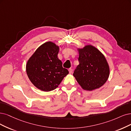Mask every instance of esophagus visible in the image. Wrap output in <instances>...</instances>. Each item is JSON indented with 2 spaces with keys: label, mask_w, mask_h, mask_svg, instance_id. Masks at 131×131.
I'll return each instance as SVG.
<instances>
[{
  "label": "esophagus",
  "mask_w": 131,
  "mask_h": 131,
  "mask_svg": "<svg viewBox=\"0 0 131 131\" xmlns=\"http://www.w3.org/2000/svg\"><path fill=\"white\" fill-rule=\"evenodd\" d=\"M69 73L71 74L72 73V72H73V70H72L71 68H70L69 69Z\"/></svg>",
  "instance_id": "esophagus-1"
}]
</instances>
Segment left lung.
<instances>
[{"mask_svg": "<svg viewBox=\"0 0 131 131\" xmlns=\"http://www.w3.org/2000/svg\"><path fill=\"white\" fill-rule=\"evenodd\" d=\"M79 64L75 69L73 76L85 90L92 91L102 86L110 74L108 63L104 56L91 45L79 49Z\"/></svg>", "mask_w": 131, "mask_h": 131, "instance_id": "obj_1", "label": "left lung"}]
</instances>
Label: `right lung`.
I'll return each instance as SVG.
<instances>
[{
	"instance_id": "right-lung-1",
	"label": "right lung",
	"mask_w": 131,
	"mask_h": 131,
	"mask_svg": "<svg viewBox=\"0 0 131 131\" xmlns=\"http://www.w3.org/2000/svg\"><path fill=\"white\" fill-rule=\"evenodd\" d=\"M59 50L54 43L48 41L39 47L28 60L27 74L38 89L45 92L54 90L69 74L57 57Z\"/></svg>"
}]
</instances>
